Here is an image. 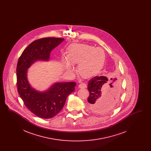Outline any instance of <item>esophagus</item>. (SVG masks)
<instances>
[{"mask_svg":"<svg viewBox=\"0 0 151 151\" xmlns=\"http://www.w3.org/2000/svg\"><path fill=\"white\" fill-rule=\"evenodd\" d=\"M79 87L80 88H81V89L86 88V85L85 84V83H81L80 84H79Z\"/></svg>","mask_w":151,"mask_h":151,"instance_id":"esophagus-1","label":"esophagus"}]
</instances>
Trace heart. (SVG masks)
Returning <instances> with one entry per match:
<instances>
[{
    "mask_svg": "<svg viewBox=\"0 0 151 151\" xmlns=\"http://www.w3.org/2000/svg\"><path fill=\"white\" fill-rule=\"evenodd\" d=\"M105 62V53L100 48L86 44H73L68 47V58H64L63 63L71 72L75 70L73 65H78L79 75L84 78H91L99 72Z\"/></svg>",
    "mask_w": 151,
    "mask_h": 151,
    "instance_id": "1",
    "label": "heart"
}]
</instances>
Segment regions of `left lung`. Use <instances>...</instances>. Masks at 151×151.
I'll return each instance as SVG.
<instances>
[{
    "label": "left lung",
    "mask_w": 151,
    "mask_h": 151,
    "mask_svg": "<svg viewBox=\"0 0 151 151\" xmlns=\"http://www.w3.org/2000/svg\"><path fill=\"white\" fill-rule=\"evenodd\" d=\"M110 80L104 76H95L88 82V106L94 113L106 114L115 108L121 87L116 78Z\"/></svg>",
    "instance_id": "left-lung-1"
}]
</instances>
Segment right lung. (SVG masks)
Instances as JSON below:
<instances>
[{"label":"right lung","instance_id":"1","mask_svg":"<svg viewBox=\"0 0 151 151\" xmlns=\"http://www.w3.org/2000/svg\"><path fill=\"white\" fill-rule=\"evenodd\" d=\"M64 38H42L34 41L23 51L16 68L17 91L26 107L40 118L49 119L57 115L67 96L75 91L76 83H57L47 91L39 92L32 88L27 76L28 68L37 60H48L51 51Z\"/></svg>","mask_w":151,"mask_h":151}]
</instances>
